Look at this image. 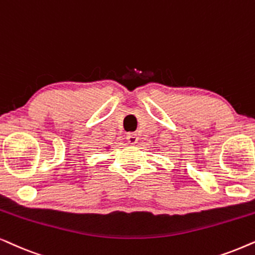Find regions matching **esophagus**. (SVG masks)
I'll use <instances>...</instances> for the list:
<instances>
[{"instance_id":"obj_1","label":"esophagus","mask_w":255,"mask_h":255,"mask_svg":"<svg viewBox=\"0 0 255 255\" xmlns=\"http://www.w3.org/2000/svg\"><path fill=\"white\" fill-rule=\"evenodd\" d=\"M126 138H127V141L129 142L130 144H135L137 142V135L135 133H129Z\"/></svg>"}]
</instances>
